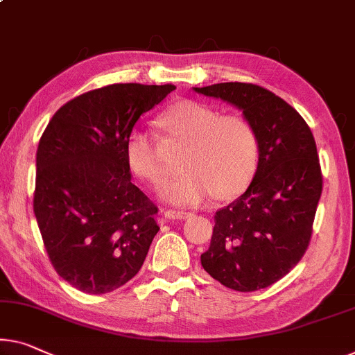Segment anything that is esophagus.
Segmentation results:
<instances>
[{"mask_svg":"<svg viewBox=\"0 0 355 355\" xmlns=\"http://www.w3.org/2000/svg\"><path fill=\"white\" fill-rule=\"evenodd\" d=\"M193 214L191 211H187V210H175V209H168L164 211V216L168 220H184V218H189Z\"/></svg>","mask_w":355,"mask_h":355,"instance_id":"34e87169","label":"esophagus"}]
</instances>
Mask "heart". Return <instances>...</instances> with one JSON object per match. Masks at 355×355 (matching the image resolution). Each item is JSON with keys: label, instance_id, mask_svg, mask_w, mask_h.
<instances>
[{"label": "heart", "instance_id": "obj_1", "mask_svg": "<svg viewBox=\"0 0 355 355\" xmlns=\"http://www.w3.org/2000/svg\"><path fill=\"white\" fill-rule=\"evenodd\" d=\"M159 124L177 140L187 144L182 168L166 196L178 204H199L210 198L228 199L241 194L255 175L260 140L255 125L237 113L220 114L209 105L182 100L168 107ZM127 166L137 177L155 188L167 180L166 167L150 132L135 127L125 139Z\"/></svg>", "mask_w": 355, "mask_h": 355}]
</instances>
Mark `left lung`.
<instances>
[{
    "label": "left lung",
    "mask_w": 355,
    "mask_h": 355,
    "mask_svg": "<svg viewBox=\"0 0 355 355\" xmlns=\"http://www.w3.org/2000/svg\"><path fill=\"white\" fill-rule=\"evenodd\" d=\"M196 92L236 105L260 140L258 167L247 191L216 210L210 247L200 264L237 292L282 279L308 250L322 168L313 132L292 105L252 83H220Z\"/></svg>",
    "instance_id": "8db88e82"
}]
</instances>
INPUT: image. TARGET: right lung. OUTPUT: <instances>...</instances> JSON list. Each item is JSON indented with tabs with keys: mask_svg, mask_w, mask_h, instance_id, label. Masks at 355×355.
<instances>
[{
	"mask_svg": "<svg viewBox=\"0 0 355 355\" xmlns=\"http://www.w3.org/2000/svg\"><path fill=\"white\" fill-rule=\"evenodd\" d=\"M175 86L110 84L55 111L36 151L33 211L57 274L84 293L123 287L140 271L157 205L132 183L125 139Z\"/></svg>",
	"mask_w": 355,
	"mask_h": 355,
	"instance_id": "add662e5",
	"label": "right lung"
}]
</instances>
